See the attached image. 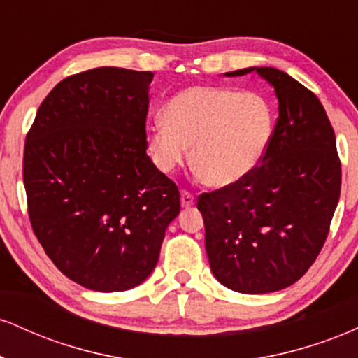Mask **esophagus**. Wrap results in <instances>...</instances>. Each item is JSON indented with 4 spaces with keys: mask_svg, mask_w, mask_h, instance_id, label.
<instances>
[{
    "mask_svg": "<svg viewBox=\"0 0 358 358\" xmlns=\"http://www.w3.org/2000/svg\"><path fill=\"white\" fill-rule=\"evenodd\" d=\"M182 205L183 207H193V205H195V196H193V193L188 190H182Z\"/></svg>",
    "mask_w": 358,
    "mask_h": 358,
    "instance_id": "obj_1",
    "label": "esophagus"
}]
</instances>
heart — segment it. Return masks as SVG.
<instances>
[{
    "label": "heart",
    "mask_w": 358,
    "mask_h": 358,
    "mask_svg": "<svg viewBox=\"0 0 358 358\" xmlns=\"http://www.w3.org/2000/svg\"><path fill=\"white\" fill-rule=\"evenodd\" d=\"M274 133L273 106L259 92L195 85L163 109V121L148 131V151L163 173L187 159L210 187H231L256 170Z\"/></svg>",
    "instance_id": "obj_1"
}]
</instances>
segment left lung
Returning <instances> with one entry per match:
<instances>
[{
  "mask_svg": "<svg viewBox=\"0 0 358 358\" xmlns=\"http://www.w3.org/2000/svg\"><path fill=\"white\" fill-rule=\"evenodd\" d=\"M274 87L279 117L264 158L231 187L202 193L210 269L237 293L262 294L296 282L318 257L340 199L342 165L318 97L286 72L249 67Z\"/></svg>",
  "mask_w": 358,
  "mask_h": 358,
  "instance_id": "8db88e82",
  "label": "left lung"
}]
</instances>
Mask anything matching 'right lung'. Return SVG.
<instances>
[{
    "label": "right lung",
    "mask_w": 358,
    "mask_h": 358,
    "mask_svg": "<svg viewBox=\"0 0 358 358\" xmlns=\"http://www.w3.org/2000/svg\"><path fill=\"white\" fill-rule=\"evenodd\" d=\"M151 80L119 67L65 77L27 134L31 229L53 264L87 289L141 285L180 212L178 187L146 155Z\"/></svg>",
    "instance_id": "add662e5"
}]
</instances>
